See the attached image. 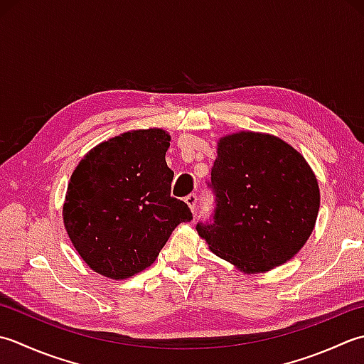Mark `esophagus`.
I'll return each mask as SVG.
<instances>
[{"mask_svg": "<svg viewBox=\"0 0 364 364\" xmlns=\"http://www.w3.org/2000/svg\"><path fill=\"white\" fill-rule=\"evenodd\" d=\"M185 204L190 207L191 212H196V205H198V196L193 193V195H188L185 198Z\"/></svg>", "mask_w": 364, "mask_h": 364, "instance_id": "esophagus-1", "label": "esophagus"}]
</instances>
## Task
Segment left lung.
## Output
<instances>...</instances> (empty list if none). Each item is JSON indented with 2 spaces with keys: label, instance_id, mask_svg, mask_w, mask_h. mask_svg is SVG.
Here are the masks:
<instances>
[{
  "label": "left lung",
  "instance_id": "8db88e82",
  "mask_svg": "<svg viewBox=\"0 0 364 364\" xmlns=\"http://www.w3.org/2000/svg\"><path fill=\"white\" fill-rule=\"evenodd\" d=\"M213 225L196 226L213 255L247 275L292 259L313 234L321 191L305 157L270 133L240 130L217 141Z\"/></svg>",
  "mask_w": 364,
  "mask_h": 364
}]
</instances>
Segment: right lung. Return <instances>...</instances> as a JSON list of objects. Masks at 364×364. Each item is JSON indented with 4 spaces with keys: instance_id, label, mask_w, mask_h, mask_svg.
Here are the masks:
<instances>
[{
    "instance_id": "obj_1",
    "label": "right lung",
    "mask_w": 364,
    "mask_h": 364,
    "mask_svg": "<svg viewBox=\"0 0 364 364\" xmlns=\"http://www.w3.org/2000/svg\"><path fill=\"white\" fill-rule=\"evenodd\" d=\"M169 141L159 127L124 132L94 146L73 169L64 228L99 275L119 281L146 270L174 229L193 218L188 205L171 196Z\"/></svg>"
}]
</instances>
